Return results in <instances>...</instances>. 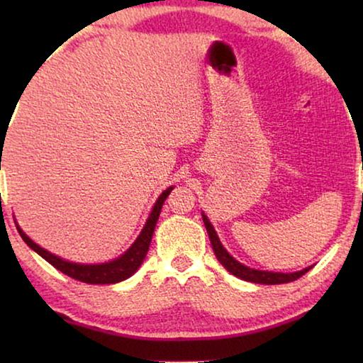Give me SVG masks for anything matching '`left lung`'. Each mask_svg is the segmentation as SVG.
Returning a JSON list of instances; mask_svg holds the SVG:
<instances>
[{
  "instance_id": "1",
  "label": "left lung",
  "mask_w": 363,
  "mask_h": 363,
  "mask_svg": "<svg viewBox=\"0 0 363 363\" xmlns=\"http://www.w3.org/2000/svg\"><path fill=\"white\" fill-rule=\"evenodd\" d=\"M203 216V223H205V228L208 231V236H210L213 251H215V256L218 257V261L221 262L223 267L228 272H231L233 276L240 277L242 281L247 282H256V284H284V282H291L299 279L301 276H304L307 271L311 269L312 266L306 267L302 271H296V272H272V271H261V269H255V267H247L245 264H241L240 261L235 259L230 252L225 250V246L221 245L220 238H218L215 228L208 220V216L205 213H201Z\"/></svg>"
}]
</instances>
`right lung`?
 Here are the masks:
<instances>
[{"instance_id":"add662e5","label":"right lung","mask_w":363,"mask_h":363,"mask_svg":"<svg viewBox=\"0 0 363 363\" xmlns=\"http://www.w3.org/2000/svg\"><path fill=\"white\" fill-rule=\"evenodd\" d=\"M173 190V186L167 188L165 191L158 196V200L155 201V205L152 208L150 216L143 226V230L140 231V235L137 236V240L133 241V245L128 247V250L123 252L122 256L116 257V259L108 261V262H101V264H81V262H72L67 259H62L52 252H49L48 250H44L39 245H36L31 238H29L26 233H24L19 225L16 223V228L21 235L23 241L31 247L33 251H36L39 256L44 257L49 264H52L56 269H59L64 274H67L72 279H77L81 282H87V284H116V282L125 281L130 277L133 272H135L140 264L145 259L147 252H148V246H150L153 231H155V225L158 221V216H160L162 206L165 203L167 196L170 195V191Z\"/></svg>"}]
</instances>
